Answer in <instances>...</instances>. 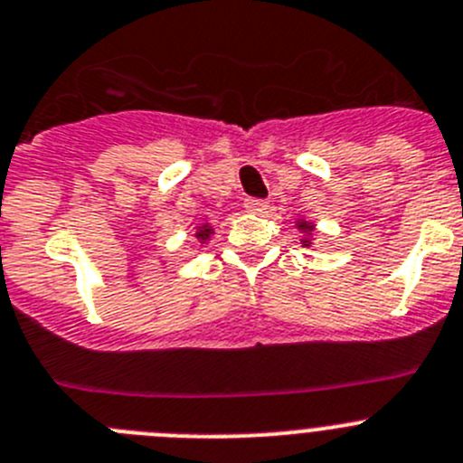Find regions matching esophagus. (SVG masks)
Segmentation results:
<instances>
[{"mask_svg":"<svg viewBox=\"0 0 463 463\" xmlns=\"http://www.w3.org/2000/svg\"><path fill=\"white\" fill-rule=\"evenodd\" d=\"M246 210L256 212V214H265V212L269 210V203L260 201V198H249V201H246Z\"/></svg>","mask_w":463,"mask_h":463,"instance_id":"obj_1","label":"esophagus"}]
</instances>
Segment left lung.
<instances>
[{"label": "left lung", "mask_w": 463, "mask_h": 463, "mask_svg": "<svg viewBox=\"0 0 463 463\" xmlns=\"http://www.w3.org/2000/svg\"><path fill=\"white\" fill-rule=\"evenodd\" d=\"M297 228H299V231L304 232V237H301V246H310V244H313V241H310V237H313V231H315L313 223L306 222V219H299V222H297Z\"/></svg>", "instance_id": "8db88e82"}]
</instances>
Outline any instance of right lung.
<instances>
[{
  "label": "right lung",
  "instance_id": "1",
  "mask_svg": "<svg viewBox=\"0 0 463 463\" xmlns=\"http://www.w3.org/2000/svg\"><path fill=\"white\" fill-rule=\"evenodd\" d=\"M210 235H212L210 223H201V226H196V240L201 241V244H205V241L210 240Z\"/></svg>",
  "mask_w": 463,
  "mask_h": 463
}]
</instances>
